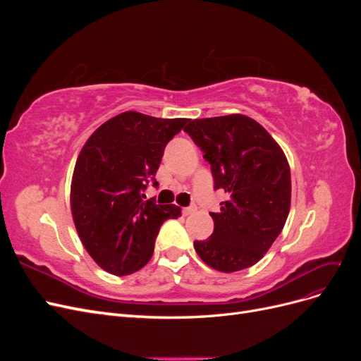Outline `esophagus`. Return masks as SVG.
<instances>
[{"label": "esophagus", "instance_id": "esophagus-1", "mask_svg": "<svg viewBox=\"0 0 361 361\" xmlns=\"http://www.w3.org/2000/svg\"><path fill=\"white\" fill-rule=\"evenodd\" d=\"M194 211H195V207L188 206V207H183V209H182V214H183L185 216H187V215H191Z\"/></svg>", "mask_w": 361, "mask_h": 361}]
</instances>
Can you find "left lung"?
Returning <instances> with one entry per match:
<instances>
[{"label":"left lung","instance_id":"obj_1","mask_svg":"<svg viewBox=\"0 0 361 361\" xmlns=\"http://www.w3.org/2000/svg\"><path fill=\"white\" fill-rule=\"evenodd\" d=\"M185 133L211 164L214 188L227 200L211 212L214 233L194 248L207 267L235 272L265 256L290 207V169L277 141L244 114L188 120Z\"/></svg>","mask_w":361,"mask_h":361}]
</instances>
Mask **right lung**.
Instances as JSON below:
<instances>
[{
    "label": "right lung",
    "mask_w": 361,
    "mask_h": 361,
    "mask_svg": "<svg viewBox=\"0 0 361 361\" xmlns=\"http://www.w3.org/2000/svg\"><path fill=\"white\" fill-rule=\"evenodd\" d=\"M188 118L125 111L97 128L75 164L71 209L87 253L102 269L128 276L154 255L161 224L180 207L145 200L169 141Z\"/></svg>",
    "instance_id": "1"
}]
</instances>
